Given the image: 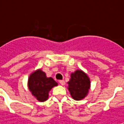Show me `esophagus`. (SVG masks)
<instances>
[{
	"instance_id": "1",
	"label": "esophagus",
	"mask_w": 124,
	"mask_h": 124,
	"mask_svg": "<svg viewBox=\"0 0 124 124\" xmlns=\"http://www.w3.org/2000/svg\"><path fill=\"white\" fill-rule=\"evenodd\" d=\"M59 82L60 84H61V85H65L64 80H60Z\"/></svg>"
}]
</instances>
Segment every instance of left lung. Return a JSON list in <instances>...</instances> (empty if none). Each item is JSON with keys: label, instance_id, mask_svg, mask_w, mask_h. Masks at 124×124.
Returning <instances> with one entry per match:
<instances>
[{"label": "left lung", "instance_id": "left-lung-1", "mask_svg": "<svg viewBox=\"0 0 124 124\" xmlns=\"http://www.w3.org/2000/svg\"><path fill=\"white\" fill-rule=\"evenodd\" d=\"M68 83L70 94L75 100H81L85 97L90 85L88 76L81 70H77L71 74L70 80Z\"/></svg>", "mask_w": 124, "mask_h": 124}]
</instances>
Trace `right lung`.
<instances>
[{"label":"right lung","mask_w":124,"mask_h":124,"mask_svg":"<svg viewBox=\"0 0 124 124\" xmlns=\"http://www.w3.org/2000/svg\"><path fill=\"white\" fill-rule=\"evenodd\" d=\"M57 83L51 77H46L45 72L41 70L30 75L28 80V87L32 94L40 101H45L48 98V93Z\"/></svg>","instance_id":"obj_1"}]
</instances>
